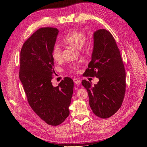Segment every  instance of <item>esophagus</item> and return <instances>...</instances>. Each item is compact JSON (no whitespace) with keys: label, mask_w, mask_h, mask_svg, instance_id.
<instances>
[{"label":"esophagus","mask_w":147,"mask_h":147,"mask_svg":"<svg viewBox=\"0 0 147 147\" xmlns=\"http://www.w3.org/2000/svg\"><path fill=\"white\" fill-rule=\"evenodd\" d=\"M73 81H74V82L76 83V84H81V82H80V80H79V79H77V78H74V79H73Z\"/></svg>","instance_id":"esophagus-1"}]
</instances>
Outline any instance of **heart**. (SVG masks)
<instances>
[{
  "instance_id": "1",
  "label": "heart",
  "mask_w": 147,
  "mask_h": 147,
  "mask_svg": "<svg viewBox=\"0 0 147 147\" xmlns=\"http://www.w3.org/2000/svg\"><path fill=\"white\" fill-rule=\"evenodd\" d=\"M87 40V36L86 34L79 30H73L68 33L63 38V43L64 45L70 46L78 49L83 47H86L85 42ZM53 59L57 62H59L63 59L62 51L61 48L58 45L55 46L52 51ZM80 65L79 64H74L69 67V71L71 73H78L79 71Z\"/></svg>"
}]
</instances>
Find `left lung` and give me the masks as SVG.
Returning <instances> with one entry per match:
<instances>
[{"label": "left lung", "instance_id": "1", "mask_svg": "<svg viewBox=\"0 0 147 147\" xmlns=\"http://www.w3.org/2000/svg\"><path fill=\"white\" fill-rule=\"evenodd\" d=\"M92 60L84 77L99 79L96 84L83 80L82 85L88 92L89 105L96 116L107 119L121 106L126 92V72L120 52L114 38L105 29L94 34Z\"/></svg>", "mask_w": 147, "mask_h": 147}]
</instances>
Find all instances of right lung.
I'll list each match as a JSON object with an SVG mask.
<instances>
[{"mask_svg": "<svg viewBox=\"0 0 147 147\" xmlns=\"http://www.w3.org/2000/svg\"><path fill=\"white\" fill-rule=\"evenodd\" d=\"M58 30L38 29L24 43L20 52L19 77L28 102L34 112L48 125L56 126L69 114L73 80L65 78L57 87L51 82L54 71L52 51Z\"/></svg>", "mask_w": 147, "mask_h": 147, "instance_id": "obj_1", "label": "right lung"}]
</instances>
